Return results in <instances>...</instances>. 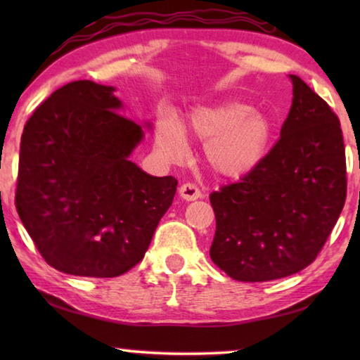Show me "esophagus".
<instances>
[{
    "label": "esophagus",
    "mask_w": 360,
    "mask_h": 360,
    "mask_svg": "<svg viewBox=\"0 0 360 360\" xmlns=\"http://www.w3.org/2000/svg\"><path fill=\"white\" fill-rule=\"evenodd\" d=\"M179 195L186 200V202H193V200H198L202 197V192H200V188L192 184V182H186V184L181 186Z\"/></svg>",
    "instance_id": "34e87169"
}]
</instances>
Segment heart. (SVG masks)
<instances>
[{
    "label": "heart",
    "mask_w": 360,
    "mask_h": 360,
    "mask_svg": "<svg viewBox=\"0 0 360 360\" xmlns=\"http://www.w3.org/2000/svg\"><path fill=\"white\" fill-rule=\"evenodd\" d=\"M187 130L205 144V158L217 176L238 179L264 160L273 129L265 115L254 112L240 101L195 108L187 119ZM160 154L179 162L187 154V139L174 120H160L155 131Z\"/></svg>",
    "instance_id": "heart-1"
}]
</instances>
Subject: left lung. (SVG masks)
Instances as JSON below:
<instances>
[{"mask_svg": "<svg viewBox=\"0 0 360 360\" xmlns=\"http://www.w3.org/2000/svg\"><path fill=\"white\" fill-rule=\"evenodd\" d=\"M281 136L257 168L210 195L211 260L230 278L262 283L313 264L346 200L340 120L300 77Z\"/></svg>", "mask_w": 360, "mask_h": 360, "instance_id": "obj_1", "label": "left lung"}]
</instances>
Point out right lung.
Instances as JSON below:
<instances>
[{
  "label": "right lung",
  "instance_id": "right-lung-1",
  "mask_svg": "<svg viewBox=\"0 0 360 360\" xmlns=\"http://www.w3.org/2000/svg\"><path fill=\"white\" fill-rule=\"evenodd\" d=\"M114 87L75 81L23 129L15 208L42 257L75 276H120L143 260L178 181L129 160L144 136Z\"/></svg>",
  "mask_w": 360,
  "mask_h": 360
}]
</instances>
